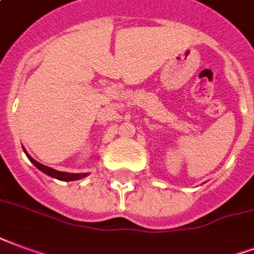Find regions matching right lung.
<instances>
[{"label":"right lung","mask_w":254,"mask_h":254,"mask_svg":"<svg viewBox=\"0 0 254 254\" xmlns=\"http://www.w3.org/2000/svg\"><path fill=\"white\" fill-rule=\"evenodd\" d=\"M22 149H24L25 155H27V157L29 159V161H31L32 164L35 165L36 168H39L41 172H44L46 175L51 176V178H55V179L62 180V182H72V180H79V179H82V178H86V176L89 175V174H69V172H62V171H56V170H54V168H50V167H47V165L41 164V163H39V161L35 160L33 157H31V156L28 155V152L25 151V148H22Z\"/></svg>","instance_id":"obj_1"}]
</instances>
